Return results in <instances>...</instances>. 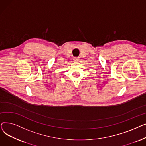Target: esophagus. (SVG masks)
I'll return each instance as SVG.
<instances>
[{
  "label": "esophagus",
  "mask_w": 146,
  "mask_h": 146,
  "mask_svg": "<svg viewBox=\"0 0 146 146\" xmlns=\"http://www.w3.org/2000/svg\"><path fill=\"white\" fill-rule=\"evenodd\" d=\"M79 58H78V57L74 58V61H79Z\"/></svg>",
  "instance_id": "obj_1"
}]
</instances>
